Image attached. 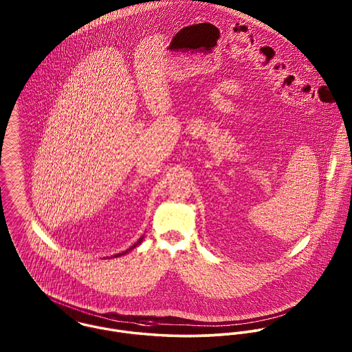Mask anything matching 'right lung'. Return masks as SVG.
Wrapping results in <instances>:
<instances>
[{
    "label": "right lung",
    "instance_id": "add662e5",
    "mask_svg": "<svg viewBox=\"0 0 352 352\" xmlns=\"http://www.w3.org/2000/svg\"><path fill=\"white\" fill-rule=\"evenodd\" d=\"M142 239H144V237H141V239H140V241H138V243H137V244H134V245H133V247H131V248H130V250H133V248H135V247H137V245H138V244H140V243H141V241H142ZM130 250H127V251L123 252V253H119V254H115V257H118V256H122V254H124V253H127V252L130 251Z\"/></svg>",
    "mask_w": 352,
    "mask_h": 352
}]
</instances>
